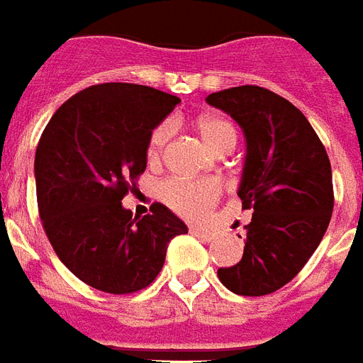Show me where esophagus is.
Wrapping results in <instances>:
<instances>
[{
	"mask_svg": "<svg viewBox=\"0 0 363 363\" xmlns=\"http://www.w3.org/2000/svg\"><path fill=\"white\" fill-rule=\"evenodd\" d=\"M190 234L196 235V238H200V240H204V242H212V240L216 238V234H214L212 230H206V228H199V225H192V228H190Z\"/></svg>",
	"mask_w": 363,
	"mask_h": 363,
	"instance_id": "1",
	"label": "esophagus"
}]
</instances>
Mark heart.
I'll return each mask as SVG.
<instances>
[{
  "mask_svg": "<svg viewBox=\"0 0 363 363\" xmlns=\"http://www.w3.org/2000/svg\"><path fill=\"white\" fill-rule=\"evenodd\" d=\"M200 138L214 153H230L238 141V131L234 123L222 116H206L196 121ZM174 125L171 121H161L151 129L147 139L145 157L147 163L157 164L163 157L169 141L173 139ZM159 196L167 206L179 216L189 220H199L208 214L210 208L222 199V186L216 181H184V179H169L159 186Z\"/></svg>",
  "mask_w": 363,
  "mask_h": 363,
  "instance_id": "heart-1",
  "label": "heart"
}]
</instances>
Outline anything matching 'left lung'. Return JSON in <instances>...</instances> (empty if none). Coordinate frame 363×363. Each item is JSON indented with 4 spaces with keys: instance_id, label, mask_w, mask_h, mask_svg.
Here are the masks:
<instances>
[{
    "instance_id": "8db88e82",
    "label": "left lung",
    "mask_w": 363,
    "mask_h": 363,
    "mask_svg": "<svg viewBox=\"0 0 363 363\" xmlns=\"http://www.w3.org/2000/svg\"><path fill=\"white\" fill-rule=\"evenodd\" d=\"M206 102L245 133L238 196L243 210H253L242 261L218 269V277L235 295H269L298 275L330 224V161L303 111L267 88L235 86Z\"/></svg>"
}]
</instances>
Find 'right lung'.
I'll return each instance as SVG.
<instances>
[{"label":"right lung","instance_id":"obj_1","mask_svg":"<svg viewBox=\"0 0 363 363\" xmlns=\"http://www.w3.org/2000/svg\"><path fill=\"white\" fill-rule=\"evenodd\" d=\"M179 102L149 86L96 84L62 104L40 135L35 181L45 234L58 259L98 291L149 287L169 242L189 232L159 202L143 218L121 206L145 171L151 129Z\"/></svg>","mask_w":363,"mask_h":363}]
</instances>
